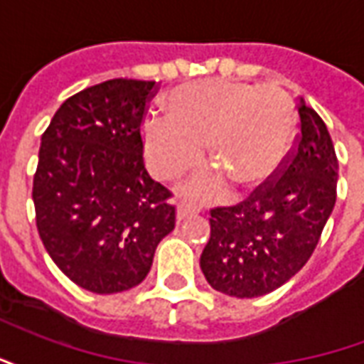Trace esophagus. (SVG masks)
<instances>
[{
  "label": "esophagus",
  "instance_id": "obj_1",
  "mask_svg": "<svg viewBox=\"0 0 364 364\" xmlns=\"http://www.w3.org/2000/svg\"><path fill=\"white\" fill-rule=\"evenodd\" d=\"M198 210L195 208V206L187 205V203H181L179 205V208H177V222H183L187 220V218H191L193 214H197Z\"/></svg>",
  "mask_w": 364,
  "mask_h": 364
}]
</instances>
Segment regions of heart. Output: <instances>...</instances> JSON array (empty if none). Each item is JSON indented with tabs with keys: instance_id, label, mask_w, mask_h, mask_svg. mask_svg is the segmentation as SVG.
Here are the masks:
<instances>
[{
	"instance_id": "obj_1",
	"label": "heart",
	"mask_w": 364,
	"mask_h": 364,
	"mask_svg": "<svg viewBox=\"0 0 364 364\" xmlns=\"http://www.w3.org/2000/svg\"><path fill=\"white\" fill-rule=\"evenodd\" d=\"M161 112L164 120L144 127L142 146L150 171L166 183L195 169L205 146L208 166L228 185L259 189L281 169L294 132L289 97L277 87L244 82L183 83L161 99ZM220 178L193 183L191 193L218 195L226 187Z\"/></svg>"
}]
</instances>
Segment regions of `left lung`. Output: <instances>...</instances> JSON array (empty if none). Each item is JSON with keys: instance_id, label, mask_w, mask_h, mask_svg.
I'll list each match as a JSON object with an SVG mask.
<instances>
[{"instance_id": "8db88e82", "label": "left lung", "mask_w": 364, "mask_h": 364, "mask_svg": "<svg viewBox=\"0 0 364 364\" xmlns=\"http://www.w3.org/2000/svg\"><path fill=\"white\" fill-rule=\"evenodd\" d=\"M300 136L279 177L236 206L210 210V240L200 255L218 292L257 298L304 267L336 206L337 158L320 114L298 103Z\"/></svg>"}]
</instances>
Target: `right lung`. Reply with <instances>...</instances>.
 I'll return each mask as SVG.
<instances>
[{
    "label": "right lung",
    "mask_w": 364,
    "mask_h": 364,
    "mask_svg": "<svg viewBox=\"0 0 364 364\" xmlns=\"http://www.w3.org/2000/svg\"><path fill=\"white\" fill-rule=\"evenodd\" d=\"M156 82L109 80L60 105L33 181L46 252L77 287L114 294L140 284L175 228L171 193L144 167L142 124Z\"/></svg>",
    "instance_id": "1"
}]
</instances>
